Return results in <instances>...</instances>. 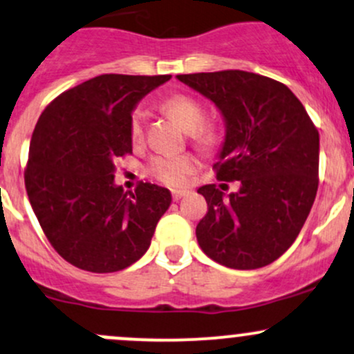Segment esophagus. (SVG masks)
<instances>
[{"instance_id":"34e87169","label":"esophagus","mask_w":354,"mask_h":354,"mask_svg":"<svg viewBox=\"0 0 354 354\" xmlns=\"http://www.w3.org/2000/svg\"><path fill=\"white\" fill-rule=\"evenodd\" d=\"M185 195H186L185 189H173V192H171V196H173L174 201L181 200V198H183Z\"/></svg>"}]
</instances>
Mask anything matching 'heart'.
Here are the masks:
<instances>
[{
    "label": "heart",
    "instance_id": "1",
    "mask_svg": "<svg viewBox=\"0 0 354 354\" xmlns=\"http://www.w3.org/2000/svg\"><path fill=\"white\" fill-rule=\"evenodd\" d=\"M161 109L188 131L189 139L203 149H212L221 141V127L216 120L207 119V111L201 100L189 94H173L162 100ZM146 114L142 109H134L129 118V134L134 145L145 139ZM198 162L192 154H156L146 162V174L168 186H180L196 169Z\"/></svg>",
    "mask_w": 354,
    "mask_h": 354
}]
</instances>
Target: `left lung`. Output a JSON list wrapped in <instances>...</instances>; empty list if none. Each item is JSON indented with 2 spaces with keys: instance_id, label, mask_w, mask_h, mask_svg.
<instances>
[{
  "instance_id": "obj_1",
  "label": "left lung",
  "mask_w": 354,
  "mask_h": 354,
  "mask_svg": "<svg viewBox=\"0 0 354 354\" xmlns=\"http://www.w3.org/2000/svg\"><path fill=\"white\" fill-rule=\"evenodd\" d=\"M215 102L227 126L221 181H239L225 196L215 185L198 189L208 212L196 227L201 250L239 270L269 266L294 243L319 185V133L287 85L243 70L178 75Z\"/></svg>"
}]
</instances>
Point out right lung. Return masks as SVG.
I'll use <instances>...</instances> for the list:
<instances>
[{
	"instance_id": "1",
	"label": "right lung",
	"mask_w": 354,
	"mask_h": 354,
	"mask_svg": "<svg viewBox=\"0 0 354 354\" xmlns=\"http://www.w3.org/2000/svg\"><path fill=\"white\" fill-rule=\"evenodd\" d=\"M171 75L106 73L62 92L41 112L30 142L25 188L44 234L62 259L107 274L146 254L169 189L114 185L115 159L133 154L136 104Z\"/></svg>"
}]
</instances>
